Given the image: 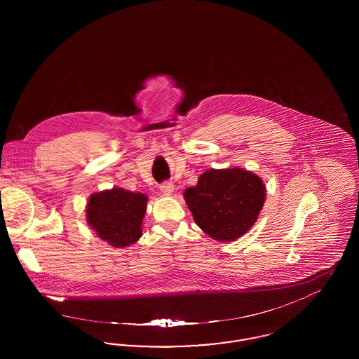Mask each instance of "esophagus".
<instances>
[{
  "instance_id": "1",
  "label": "esophagus",
  "mask_w": 359,
  "mask_h": 359,
  "mask_svg": "<svg viewBox=\"0 0 359 359\" xmlns=\"http://www.w3.org/2000/svg\"><path fill=\"white\" fill-rule=\"evenodd\" d=\"M160 189H161V192H163L164 195H171L172 192H173V189H175V186H173L172 182H165V183H163V184L160 186Z\"/></svg>"
}]
</instances>
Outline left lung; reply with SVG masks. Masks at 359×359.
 <instances>
[{
    "instance_id": "8db88e82",
    "label": "left lung",
    "mask_w": 359,
    "mask_h": 359,
    "mask_svg": "<svg viewBox=\"0 0 359 359\" xmlns=\"http://www.w3.org/2000/svg\"><path fill=\"white\" fill-rule=\"evenodd\" d=\"M266 196L261 177L242 168L207 170L184 191L194 221L211 238L229 242L256 223Z\"/></svg>"
}]
</instances>
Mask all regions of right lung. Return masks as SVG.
<instances>
[{"instance_id":"right-lung-1","label":"right lung","mask_w":359,"mask_h":359,"mask_svg":"<svg viewBox=\"0 0 359 359\" xmlns=\"http://www.w3.org/2000/svg\"><path fill=\"white\" fill-rule=\"evenodd\" d=\"M148 196L114 187L95 192L86 207V219L100 238L113 248H128L142 236Z\"/></svg>"}]
</instances>
